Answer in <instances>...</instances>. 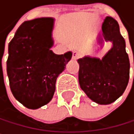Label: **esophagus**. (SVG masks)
<instances>
[{
	"label": "esophagus",
	"mask_w": 134,
	"mask_h": 134,
	"mask_svg": "<svg viewBox=\"0 0 134 134\" xmlns=\"http://www.w3.org/2000/svg\"><path fill=\"white\" fill-rule=\"evenodd\" d=\"M79 57H80V54H79L78 52H77V51L73 52V54H72V59L73 60H77V59L79 58Z\"/></svg>",
	"instance_id": "obj_1"
}]
</instances>
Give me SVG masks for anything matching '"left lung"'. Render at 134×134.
<instances>
[{
  "label": "left lung",
  "instance_id": "obj_1",
  "mask_svg": "<svg viewBox=\"0 0 134 134\" xmlns=\"http://www.w3.org/2000/svg\"><path fill=\"white\" fill-rule=\"evenodd\" d=\"M102 29L105 40L111 41L113 46L102 60L90 57L77 60L78 81L81 89L92 101L108 105L120 98L128 85L130 60L118 22L107 16Z\"/></svg>",
  "mask_w": 134,
  "mask_h": 134
}]
</instances>
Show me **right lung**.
Returning <instances> with one entry per match:
<instances>
[{
  "label": "right lung",
  "instance_id": "right-lung-1",
  "mask_svg": "<svg viewBox=\"0 0 134 134\" xmlns=\"http://www.w3.org/2000/svg\"><path fill=\"white\" fill-rule=\"evenodd\" d=\"M53 25L52 18L24 21L8 45L7 73L11 91L28 109L49 102L57 78L72 57L71 52L57 55L50 50Z\"/></svg>",
  "mask_w": 134,
  "mask_h": 134
}]
</instances>
